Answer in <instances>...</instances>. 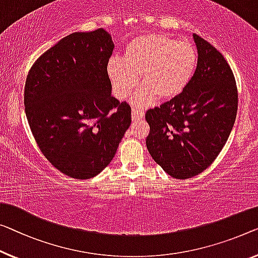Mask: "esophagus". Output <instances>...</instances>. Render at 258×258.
<instances>
[{"label":"esophagus","mask_w":258,"mask_h":258,"mask_svg":"<svg viewBox=\"0 0 258 258\" xmlns=\"http://www.w3.org/2000/svg\"><path fill=\"white\" fill-rule=\"evenodd\" d=\"M145 118V113L144 111L140 109H137V107H133L132 109V120L137 121V120H141V119Z\"/></svg>","instance_id":"1"}]
</instances>
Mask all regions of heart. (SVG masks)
<instances>
[{"mask_svg":"<svg viewBox=\"0 0 258 258\" xmlns=\"http://www.w3.org/2000/svg\"><path fill=\"white\" fill-rule=\"evenodd\" d=\"M198 53L194 44L161 33L141 34L125 46L124 56L111 57L107 75L118 98H125L144 84L132 97L139 106L152 104L157 96L169 99L179 95L194 76Z\"/></svg>","mask_w":258,"mask_h":258,"instance_id":"b5f03b06","label":"heart"}]
</instances>
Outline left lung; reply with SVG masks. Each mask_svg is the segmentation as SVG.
I'll list each match as a JSON object with an SVG mask.
<instances>
[{
	"label": "left lung",
	"instance_id": "8db88e82",
	"mask_svg": "<svg viewBox=\"0 0 258 258\" xmlns=\"http://www.w3.org/2000/svg\"><path fill=\"white\" fill-rule=\"evenodd\" d=\"M197 68L179 95L149 109L146 146L153 160L171 177L186 179L212 164L232 132L237 89L224 55L198 34Z\"/></svg>",
	"mask_w": 258,
	"mask_h": 258
}]
</instances>
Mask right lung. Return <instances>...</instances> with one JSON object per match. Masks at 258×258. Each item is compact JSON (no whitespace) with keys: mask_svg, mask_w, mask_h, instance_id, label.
Returning <instances> with one entry per match:
<instances>
[{"mask_svg":"<svg viewBox=\"0 0 258 258\" xmlns=\"http://www.w3.org/2000/svg\"><path fill=\"white\" fill-rule=\"evenodd\" d=\"M113 47L103 29L72 33L38 57L26 78L31 132L46 159L69 177L98 175L131 125V106L111 95Z\"/></svg>","mask_w":258,"mask_h":258,"instance_id":"obj_1","label":"right lung"}]
</instances>
